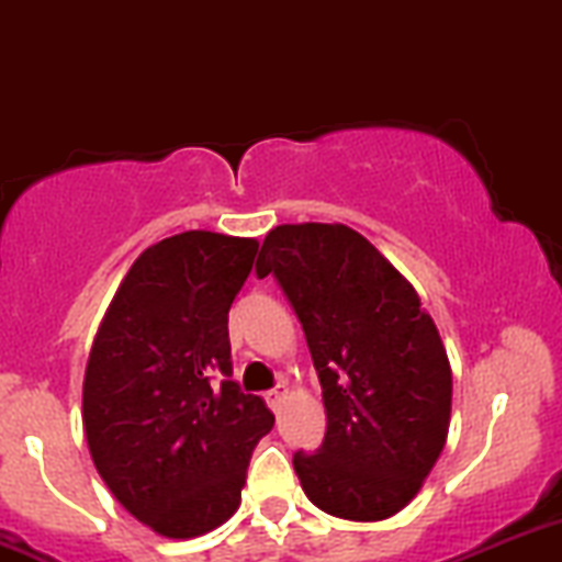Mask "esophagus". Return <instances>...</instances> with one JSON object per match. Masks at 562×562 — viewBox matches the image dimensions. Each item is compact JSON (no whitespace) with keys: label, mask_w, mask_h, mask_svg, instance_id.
<instances>
[{"label":"esophagus","mask_w":562,"mask_h":562,"mask_svg":"<svg viewBox=\"0 0 562 562\" xmlns=\"http://www.w3.org/2000/svg\"><path fill=\"white\" fill-rule=\"evenodd\" d=\"M285 396H288V389L285 386H277V389H271V391H266V396H263V400L266 402H269V407H271V411H280V405H282V402H285Z\"/></svg>","instance_id":"34e87169"}]
</instances>
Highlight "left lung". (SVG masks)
<instances>
[{
  "mask_svg": "<svg viewBox=\"0 0 562 562\" xmlns=\"http://www.w3.org/2000/svg\"><path fill=\"white\" fill-rule=\"evenodd\" d=\"M258 277L274 274L302 321L326 407L315 454L296 451L302 490L350 522L394 517L446 446L451 364L416 288L348 225H277Z\"/></svg>",
  "mask_w": 562,
  "mask_h": 562,
  "instance_id": "left-lung-1",
  "label": "left lung"
}]
</instances>
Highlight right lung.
Segmentation results:
<instances>
[{"label": "right lung", "mask_w": 562, "mask_h": 562, "mask_svg": "<svg viewBox=\"0 0 562 562\" xmlns=\"http://www.w3.org/2000/svg\"><path fill=\"white\" fill-rule=\"evenodd\" d=\"M255 252V239L212 231L144 249L89 350V454L113 497L166 538L234 517L252 449L274 427L266 402L228 381V310Z\"/></svg>", "instance_id": "1"}]
</instances>
